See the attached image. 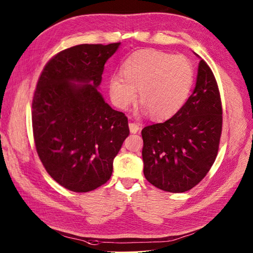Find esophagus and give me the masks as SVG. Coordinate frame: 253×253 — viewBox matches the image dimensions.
<instances>
[{"label":"esophagus","mask_w":253,"mask_h":253,"mask_svg":"<svg viewBox=\"0 0 253 253\" xmlns=\"http://www.w3.org/2000/svg\"><path fill=\"white\" fill-rule=\"evenodd\" d=\"M129 129H130L131 133H136L139 131L140 126L138 124H135V123H129Z\"/></svg>","instance_id":"esophagus-1"}]
</instances>
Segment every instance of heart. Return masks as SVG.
I'll use <instances>...</instances> for the list:
<instances>
[{
  "label": "heart",
  "instance_id": "heart-1",
  "mask_svg": "<svg viewBox=\"0 0 253 253\" xmlns=\"http://www.w3.org/2000/svg\"><path fill=\"white\" fill-rule=\"evenodd\" d=\"M194 81L191 61L182 55L141 49L123 62L121 75L109 79L113 104L126 110L138 96L144 112L156 120L172 117L189 95Z\"/></svg>",
  "mask_w": 253,
  "mask_h": 253
}]
</instances>
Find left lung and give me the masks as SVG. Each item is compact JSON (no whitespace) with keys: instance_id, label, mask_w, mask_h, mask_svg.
Listing matches in <instances>:
<instances>
[{"instance_id":"1","label":"left lung","mask_w":253,"mask_h":253,"mask_svg":"<svg viewBox=\"0 0 253 253\" xmlns=\"http://www.w3.org/2000/svg\"><path fill=\"white\" fill-rule=\"evenodd\" d=\"M221 126L217 83L200 59L196 85L186 103L169 120L143 128V171L147 181L170 193H183L198 184L217 156Z\"/></svg>"}]
</instances>
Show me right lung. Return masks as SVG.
<instances>
[{"label": "right lung", "mask_w": 253, "mask_h": 253, "mask_svg": "<svg viewBox=\"0 0 253 253\" xmlns=\"http://www.w3.org/2000/svg\"><path fill=\"white\" fill-rule=\"evenodd\" d=\"M121 43L79 44L50 59L33 98V130L46 171L66 189L84 193L110 179L129 135L128 119L98 91L107 60Z\"/></svg>", "instance_id": "obj_1"}]
</instances>
